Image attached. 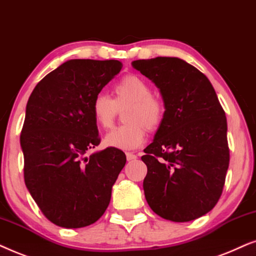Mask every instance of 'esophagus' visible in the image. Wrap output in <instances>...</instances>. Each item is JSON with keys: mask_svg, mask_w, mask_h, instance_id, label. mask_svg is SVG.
I'll use <instances>...</instances> for the list:
<instances>
[{"mask_svg": "<svg viewBox=\"0 0 256 256\" xmlns=\"http://www.w3.org/2000/svg\"><path fill=\"white\" fill-rule=\"evenodd\" d=\"M126 159H128V162H132V160L137 159V156L134 154V153H131V152H128L126 153Z\"/></svg>", "mask_w": 256, "mask_h": 256, "instance_id": "esophagus-1", "label": "esophagus"}]
</instances>
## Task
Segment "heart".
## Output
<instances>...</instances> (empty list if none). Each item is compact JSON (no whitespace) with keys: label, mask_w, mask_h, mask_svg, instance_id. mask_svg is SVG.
<instances>
[{"label":"heart","mask_w":256,"mask_h":256,"mask_svg":"<svg viewBox=\"0 0 256 256\" xmlns=\"http://www.w3.org/2000/svg\"><path fill=\"white\" fill-rule=\"evenodd\" d=\"M114 94L116 100L105 92L97 94L91 104L94 120L103 128L111 125L118 106L130 104L125 114L128 122L112 128L105 136V145L122 151L140 148L148 139V125L153 128L162 120V104L151 96L150 85L136 74H128L119 80L114 86Z\"/></svg>","instance_id":"b5f03b06"}]
</instances>
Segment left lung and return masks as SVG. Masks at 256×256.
Returning a JSON list of instances; mask_svg holds the SVG:
<instances>
[{
	"label": "left lung",
	"mask_w": 256,
	"mask_h": 256,
	"mask_svg": "<svg viewBox=\"0 0 256 256\" xmlns=\"http://www.w3.org/2000/svg\"><path fill=\"white\" fill-rule=\"evenodd\" d=\"M132 66L156 84L165 108L142 156L146 202L166 220L198 219L216 205L230 165L224 108L208 78L184 60L156 57Z\"/></svg>",
	"instance_id": "1"
}]
</instances>
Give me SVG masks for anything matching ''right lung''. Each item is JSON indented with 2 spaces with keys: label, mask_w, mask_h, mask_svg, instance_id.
<instances>
[{
  "label": "right lung",
  "mask_w": 256,
  "mask_h": 256,
  "mask_svg": "<svg viewBox=\"0 0 256 256\" xmlns=\"http://www.w3.org/2000/svg\"><path fill=\"white\" fill-rule=\"evenodd\" d=\"M119 60H70L48 74L30 94L21 134L24 182L51 222L80 228L106 210L125 153L100 145L94 97L122 70Z\"/></svg>",
  "instance_id": "add662e5"
}]
</instances>
